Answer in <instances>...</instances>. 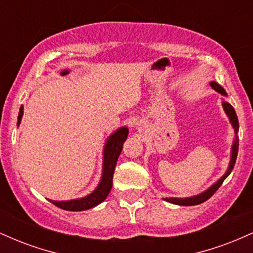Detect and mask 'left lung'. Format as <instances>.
<instances>
[{
	"instance_id": "obj_1",
	"label": "left lung",
	"mask_w": 253,
	"mask_h": 253,
	"mask_svg": "<svg viewBox=\"0 0 253 253\" xmlns=\"http://www.w3.org/2000/svg\"><path fill=\"white\" fill-rule=\"evenodd\" d=\"M211 86L213 89H215L216 91H219L220 94L222 95H226V91L225 89L222 88L221 85H219V84L215 83V82H211ZM222 107H223V110H225L226 114L228 115L229 120H231L232 123V126H233L234 130H236V133L238 132V129H239V121H238V117L236 114V110H234L233 107L231 106V104L227 103V102H223L222 103ZM238 149H239V140H238V138L236 136V141H234L233 144V147H232V158H231V163H229V168L227 170V172L223 175L221 178L217 181L215 184L211 185V187L208 189L207 191H205V193L200 194V195L197 196H194V197H188V199H165L168 202H171L173 203V205H179V206H195V205H200V203L207 201L208 199H210L211 196H213L214 194H215V191L219 189L220 187H221L222 182L225 181L226 177H227L229 173H231V171L233 170L234 168V164H236V161H237V155H238Z\"/></svg>"
}]
</instances>
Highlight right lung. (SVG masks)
Segmentation results:
<instances>
[{
    "instance_id": "add662e5",
    "label": "right lung",
    "mask_w": 253,
    "mask_h": 253,
    "mask_svg": "<svg viewBox=\"0 0 253 253\" xmlns=\"http://www.w3.org/2000/svg\"><path fill=\"white\" fill-rule=\"evenodd\" d=\"M68 71H64L62 75H66ZM24 114V108H20L19 117H17V125L21 121V117ZM128 134V129L126 127L118 129L114 134L110 135V138L107 140L106 147H104V162H103V173L102 179H101L100 185L97 189L89 196L83 197L80 200H72V201H51L54 206L64 211H81L90 210V208L95 207L98 203L103 202L106 197L108 196L110 189L113 185V175H114L115 167H117V162L119 156H120L125 140L127 139Z\"/></svg>"
}]
</instances>
